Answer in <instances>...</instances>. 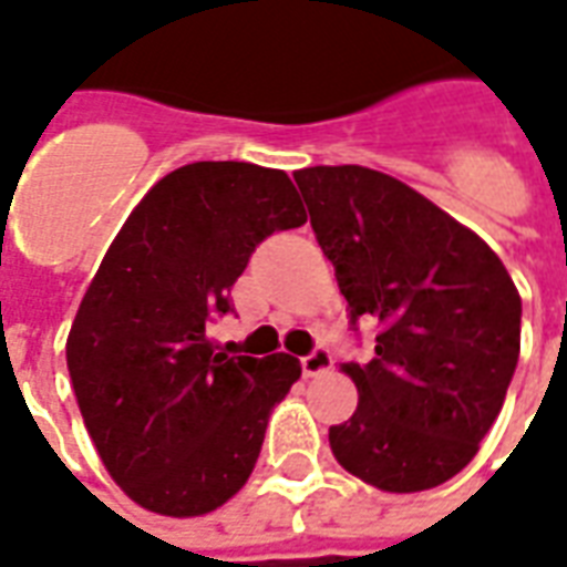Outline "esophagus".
I'll return each instance as SVG.
<instances>
[{
  "label": "esophagus",
  "mask_w": 567,
  "mask_h": 567,
  "mask_svg": "<svg viewBox=\"0 0 567 567\" xmlns=\"http://www.w3.org/2000/svg\"><path fill=\"white\" fill-rule=\"evenodd\" d=\"M300 363H303V375H321V372L333 367V354H330V348L316 346Z\"/></svg>",
  "instance_id": "1"
}]
</instances>
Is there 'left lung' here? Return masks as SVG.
Masks as SVG:
<instances>
[{"instance_id": "obj_1", "label": "left lung", "mask_w": 567, "mask_h": 567, "mask_svg": "<svg viewBox=\"0 0 567 567\" xmlns=\"http://www.w3.org/2000/svg\"><path fill=\"white\" fill-rule=\"evenodd\" d=\"M348 324L379 321L369 363H346L358 412L330 426L339 465L384 493L451 481L502 412L523 303L475 230L360 165L297 171Z\"/></svg>"}]
</instances>
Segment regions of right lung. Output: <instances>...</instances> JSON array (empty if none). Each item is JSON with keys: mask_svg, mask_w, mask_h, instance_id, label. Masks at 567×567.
<instances>
[{"mask_svg": "<svg viewBox=\"0 0 567 567\" xmlns=\"http://www.w3.org/2000/svg\"><path fill=\"white\" fill-rule=\"evenodd\" d=\"M303 221L285 171L195 162L146 192L104 255L65 358L104 468L146 511L200 517L249 481L300 360L228 358L207 330L234 312L258 243Z\"/></svg>", "mask_w": 567, "mask_h": 567, "instance_id": "right-lung-1", "label": "right lung"}]
</instances>
